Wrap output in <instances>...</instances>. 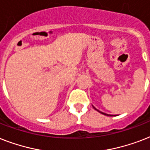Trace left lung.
<instances>
[{
  "label": "left lung",
  "mask_w": 150,
  "mask_h": 150,
  "mask_svg": "<svg viewBox=\"0 0 150 150\" xmlns=\"http://www.w3.org/2000/svg\"><path fill=\"white\" fill-rule=\"evenodd\" d=\"M93 107L94 109L96 110H97V111H99V112H100V113H101V114H104V115H107V116H112V115H110V114H105V113H103V112H100V110H97V109H96V108H95V107H94L93 106Z\"/></svg>",
  "instance_id": "8db88e82"
}]
</instances>
